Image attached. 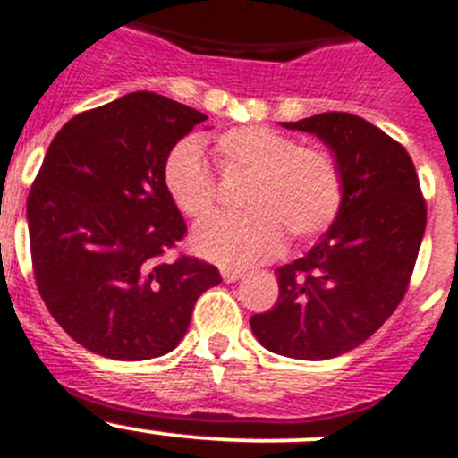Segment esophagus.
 Instances as JSON below:
<instances>
[{"label": "esophagus", "mask_w": 458, "mask_h": 458, "mask_svg": "<svg viewBox=\"0 0 458 458\" xmlns=\"http://www.w3.org/2000/svg\"><path fill=\"white\" fill-rule=\"evenodd\" d=\"M242 276L243 271H239V268H221V277H224L225 282H237Z\"/></svg>", "instance_id": "obj_1"}]
</instances>
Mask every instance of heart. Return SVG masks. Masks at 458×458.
I'll return each mask as SVG.
<instances>
[{
  "label": "heart",
  "mask_w": 458,
  "mask_h": 458,
  "mask_svg": "<svg viewBox=\"0 0 458 458\" xmlns=\"http://www.w3.org/2000/svg\"><path fill=\"white\" fill-rule=\"evenodd\" d=\"M224 174H250L242 215H215L191 233L200 258L221 267H250L280 253L284 230L293 239L320 234L336 219L344 200V176L330 151L298 144L268 126H234L212 140ZM162 185L171 203L190 219L212 209L216 182L203 153L182 140L165 156Z\"/></svg>",
  "instance_id": "obj_1"
}]
</instances>
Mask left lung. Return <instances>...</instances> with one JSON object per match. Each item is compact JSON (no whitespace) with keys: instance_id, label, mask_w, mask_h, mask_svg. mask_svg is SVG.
Listing matches in <instances>:
<instances>
[{"instance_id":"obj_1","label":"left lung","mask_w":458,"mask_h":458,"mask_svg":"<svg viewBox=\"0 0 458 458\" xmlns=\"http://www.w3.org/2000/svg\"><path fill=\"white\" fill-rule=\"evenodd\" d=\"M282 126L311 132L330 148L344 200L310 253L277 268V302L250 318V330L271 352L320 361L364 344L400 305L427 208L409 153L366 119L323 113Z\"/></svg>"}]
</instances>
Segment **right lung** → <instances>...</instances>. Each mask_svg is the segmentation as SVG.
<instances>
[{
	"label": "right lung",
	"instance_id": "1",
	"mask_svg": "<svg viewBox=\"0 0 458 458\" xmlns=\"http://www.w3.org/2000/svg\"><path fill=\"white\" fill-rule=\"evenodd\" d=\"M205 119L162 94L131 92L76 114L47 148L27 200L33 273L47 310L89 352H171L200 293L221 282L196 258L162 259L187 233L162 162Z\"/></svg>",
	"mask_w": 458,
	"mask_h": 458
}]
</instances>
